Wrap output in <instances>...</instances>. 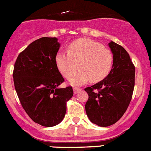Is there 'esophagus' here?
<instances>
[{"label":"esophagus","mask_w":151,"mask_h":151,"mask_svg":"<svg viewBox=\"0 0 151 151\" xmlns=\"http://www.w3.org/2000/svg\"><path fill=\"white\" fill-rule=\"evenodd\" d=\"M80 90L81 89H79V88H76V87H74V88H73V91H74L75 94H76V93H78Z\"/></svg>","instance_id":"1"}]
</instances>
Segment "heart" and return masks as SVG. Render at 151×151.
<instances>
[{"instance_id":"1","label":"heart","mask_w":151,"mask_h":151,"mask_svg":"<svg viewBox=\"0 0 151 151\" xmlns=\"http://www.w3.org/2000/svg\"><path fill=\"white\" fill-rule=\"evenodd\" d=\"M113 57L111 51L89 39H78L68 47V53L59 52L55 56L57 67L65 78L78 68L79 70L68 78L73 86H81L91 80L98 83L109 75Z\"/></svg>"}]
</instances>
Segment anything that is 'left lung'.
Returning a JSON list of instances; mask_svg holds the SVG:
<instances>
[{
	"label": "left lung",
	"instance_id": "obj_1",
	"mask_svg": "<svg viewBox=\"0 0 151 151\" xmlns=\"http://www.w3.org/2000/svg\"><path fill=\"white\" fill-rule=\"evenodd\" d=\"M113 67L104 79L87 87L86 112L89 120L99 127H109L119 120L127 109L134 92L135 67L128 52L111 41Z\"/></svg>",
	"mask_w": 151,
	"mask_h": 151
}]
</instances>
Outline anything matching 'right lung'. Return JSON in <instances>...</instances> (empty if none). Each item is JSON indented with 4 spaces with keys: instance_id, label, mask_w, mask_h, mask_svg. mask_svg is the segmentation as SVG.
Instances as JSON below:
<instances>
[{
    "instance_id": "obj_1",
    "label": "right lung",
    "mask_w": 151,
    "mask_h": 151,
    "mask_svg": "<svg viewBox=\"0 0 151 151\" xmlns=\"http://www.w3.org/2000/svg\"><path fill=\"white\" fill-rule=\"evenodd\" d=\"M59 48L58 38H39L20 53L14 68V83L22 107L34 122L48 127L62 121L66 102L73 96L71 86L59 87L64 82L55 62Z\"/></svg>"
}]
</instances>
